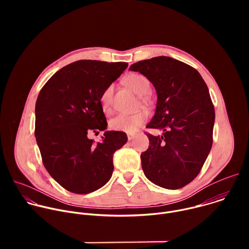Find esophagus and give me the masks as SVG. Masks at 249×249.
Segmentation results:
<instances>
[{
    "mask_svg": "<svg viewBox=\"0 0 249 249\" xmlns=\"http://www.w3.org/2000/svg\"><path fill=\"white\" fill-rule=\"evenodd\" d=\"M127 137H128V140H129V141H131V140H133L136 136H135V135H133V134H128V135H127Z\"/></svg>",
    "mask_w": 249,
    "mask_h": 249,
    "instance_id": "1",
    "label": "esophagus"
}]
</instances>
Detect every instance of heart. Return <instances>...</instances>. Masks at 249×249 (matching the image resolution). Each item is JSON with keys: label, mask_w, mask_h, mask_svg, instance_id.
<instances>
[{"label": "heart", "mask_w": 249, "mask_h": 249, "mask_svg": "<svg viewBox=\"0 0 249 249\" xmlns=\"http://www.w3.org/2000/svg\"><path fill=\"white\" fill-rule=\"evenodd\" d=\"M124 82L128 88L139 95H146L151 89L149 80L141 74H130L125 78ZM112 97L113 86L110 85L103 89L100 95V104L105 113H111L112 111ZM148 116L149 114L146 110L132 114L122 113L110 121V127L115 131L135 133L148 120Z\"/></svg>", "instance_id": "1"}]
</instances>
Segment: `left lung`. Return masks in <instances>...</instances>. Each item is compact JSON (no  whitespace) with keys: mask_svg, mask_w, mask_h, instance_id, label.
I'll return each instance as SVG.
<instances>
[{"mask_svg":"<svg viewBox=\"0 0 249 249\" xmlns=\"http://www.w3.org/2000/svg\"><path fill=\"white\" fill-rule=\"evenodd\" d=\"M131 71L144 75L158 94L157 109L148 128L149 149L141 155L147 178L162 188L179 189L199 174L213 145L215 108L197 70L170 57L137 62Z\"/></svg>","mask_w":249,"mask_h":249,"instance_id":"1","label":"left lung"}]
</instances>
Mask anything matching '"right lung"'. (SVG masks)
<instances>
[{"label":"right lung","mask_w":249,"mask_h":249,"mask_svg":"<svg viewBox=\"0 0 249 249\" xmlns=\"http://www.w3.org/2000/svg\"><path fill=\"white\" fill-rule=\"evenodd\" d=\"M128 67L125 62L80 60L60 69L41 89L35 104V138L43 164L66 190L93 192L113 172V154L128 140L105 131L101 143L88 134L107 127L100 95Z\"/></svg>","instance_id":"1"}]
</instances>
